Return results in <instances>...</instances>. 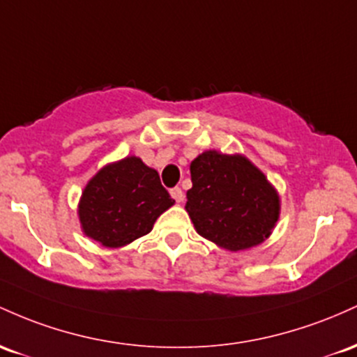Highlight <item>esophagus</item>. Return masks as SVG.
I'll use <instances>...</instances> for the list:
<instances>
[{"label":"esophagus","mask_w":357,"mask_h":357,"mask_svg":"<svg viewBox=\"0 0 357 357\" xmlns=\"http://www.w3.org/2000/svg\"><path fill=\"white\" fill-rule=\"evenodd\" d=\"M170 195L175 199V202H178V204L183 200V192H182V189H180V187H175V189H172Z\"/></svg>","instance_id":"1"}]
</instances>
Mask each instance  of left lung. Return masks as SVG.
<instances>
[{
	"label": "left lung",
	"mask_w": 357,
	"mask_h": 357,
	"mask_svg": "<svg viewBox=\"0 0 357 357\" xmlns=\"http://www.w3.org/2000/svg\"><path fill=\"white\" fill-rule=\"evenodd\" d=\"M185 211L202 238L229 251L263 243L280 218V197L244 155L207 150L190 163Z\"/></svg>",
	"instance_id": "left-lung-1"
}]
</instances>
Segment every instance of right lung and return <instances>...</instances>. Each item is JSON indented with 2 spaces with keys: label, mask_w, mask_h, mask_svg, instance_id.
<instances>
[{
  "label": "right lung",
  "mask_w": 357,
  "mask_h": 357,
  "mask_svg": "<svg viewBox=\"0 0 357 357\" xmlns=\"http://www.w3.org/2000/svg\"><path fill=\"white\" fill-rule=\"evenodd\" d=\"M174 204L157 170L142 158L126 157L102 167L87 182L79 221L84 234L104 248H121L148 234Z\"/></svg>",
  "instance_id": "1"
}]
</instances>
